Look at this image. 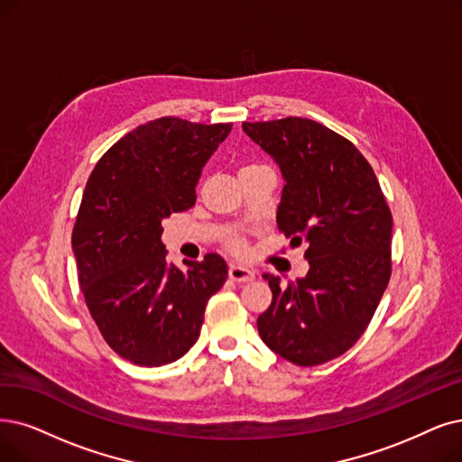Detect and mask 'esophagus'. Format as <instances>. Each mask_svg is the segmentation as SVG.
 <instances>
[{
	"label": "esophagus",
	"instance_id": "34e87169",
	"mask_svg": "<svg viewBox=\"0 0 462 462\" xmlns=\"http://www.w3.org/2000/svg\"><path fill=\"white\" fill-rule=\"evenodd\" d=\"M229 279L235 282H248L255 279V273L243 265H229Z\"/></svg>",
	"mask_w": 462,
	"mask_h": 462
}]
</instances>
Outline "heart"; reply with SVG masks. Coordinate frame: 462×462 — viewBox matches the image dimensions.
<instances>
[{
  "label": "heart",
  "mask_w": 462,
  "mask_h": 462,
  "mask_svg": "<svg viewBox=\"0 0 462 462\" xmlns=\"http://www.w3.org/2000/svg\"><path fill=\"white\" fill-rule=\"evenodd\" d=\"M227 246H229L233 252H236V254H243V252L246 250L245 241H243V236H241V235H233V236H229Z\"/></svg>",
  "instance_id": "obj_1"
}]
</instances>
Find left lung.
<instances>
[{
	"instance_id": "8db88e82",
	"label": "left lung",
	"mask_w": 462,
	"mask_h": 462,
	"mask_svg": "<svg viewBox=\"0 0 462 462\" xmlns=\"http://www.w3.org/2000/svg\"><path fill=\"white\" fill-rule=\"evenodd\" d=\"M243 131L279 164L286 186L276 224L291 245H307L309 262L288 286L263 274L273 301L257 331L295 365L334 360L360 339L389 284L393 214L370 162L328 126L286 117Z\"/></svg>"
}]
</instances>
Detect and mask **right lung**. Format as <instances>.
<instances>
[{
    "label": "right lung",
    "mask_w": 462,
    "mask_h": 462,
    "mask_svg": "<svg viewBox=\"0 0 462 462\" xmlns=\"http://www.w3.org/2000/svg\"><path fill=\"white\" fill-rule=\"evenodd\" d=\"M231 126L178 117L140 125L109 147L85 186L71 233L79 286L106 343L136 365L186 355L227 281L217 254L183 262L188 271L169 263L161 224L195 205L202 167Z\"/></svg>",
    "instance_id": "1"
}]
</instances>
